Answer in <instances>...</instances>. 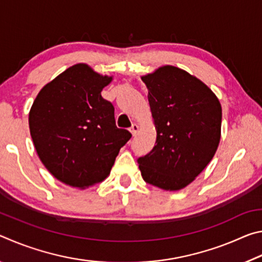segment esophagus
<instances>
[{
    "instance_id": "esophagus-1",
    "label": "esophagus",
    "mask_w": 262,
    "mask_h": 262,
    "mask_svg": "<svg viewBox=\"0 0 262 262\" xmlns=\"http://www.w3.org/2000/svg\"><path fill=\"white\" fill-rule=\"evenodd\" d=\"M137 130H139V126H137L136 123H133L132 127L129 128V132L132 133V135L134 136V135L136 134V133H137Z\"/></svg>"
}]
</instances>
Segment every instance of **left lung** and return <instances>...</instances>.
Segmentation results:
<instances>
[{
    "mask_svg": "<svg viewBox=\"0 0 262 262\" xmlns=\"http://www.w3.org/2000/svg\"><path fill=\"white\" fill-rule=\"evenodd\" d=\"M141 78L157 130L151 151L137 159L142 178L162 189L179 190L201 173L219 147L220 100L200 79L173 66Z\"/></svg>",
    "mask_w": 262,
    "mask_h": 262,
    "instance_id": "1",
    "label": "left lung"
}]
</instances>
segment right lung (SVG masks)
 Listing matches in <instances>:
<instances>
[{"mask_svg": "<svg viewBox=\"0 0 262 262\" xmlns=\"http://www.w3.org/2000/svg\"><path fill=\"white\" fill-rule=\"evenodd\" d=\"M112 76L85 63L64 70L34 99L29 126L34 148L57 180L86 188L107 178L132 134L115 126L114 106L101 97Z\"/></svg>", "mask_w": 262, "mask_h": 262, "instance_id": "1", "label": "right lung"}]
</instances>
